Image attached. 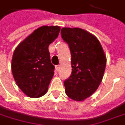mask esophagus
<instances>
[{
    "label": "esophagus",
    "instance_id": "1",
    "mask_svg": "<svg viewBox=\"0 0 125 125\" xmlns=\"http://www.w3.org/2000/svg\"><path fill=\"white\" fill-rule=\"evenodd\" d=\"M60 68H61V65H59V64H58V65H56V72H58Z\"/></svg>",
    "mask_w": 125,
    "mask_h": 125
}]
</instances>
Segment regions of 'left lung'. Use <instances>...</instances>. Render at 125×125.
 <instances>
[{"label": "left lung", "instance_id": "1", "mask_svg": "<svg viewBox=\"0 0 125 125\" xmlns=\"http://www.w3.org/2000/svg\"><path fill=\"white\" fill-rule=\"evenodd\" d=\"M61 32L72 56V74L64 81L66 94L71 99L82 101L99 87L106 67V56L99 41L84 29L64 27Z\"/></svg>", "mask_w": 125, "mask_h": 125}]
</instances>
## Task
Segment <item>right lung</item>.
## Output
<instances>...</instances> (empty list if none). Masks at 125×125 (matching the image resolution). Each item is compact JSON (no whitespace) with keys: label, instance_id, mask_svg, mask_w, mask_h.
Wrapping results in <instances>:
<instances>
[{"label":"right lung","instance_id":"obj_1","mask_svg":"<svg viewBox=\"0 0 125 125\" xmlns=\"http://www.w3.org/2000/svg\"><path fill=\"white\" fill-rule=\"evenodd\" d=\"M61 27L42 26L21 42L14 50L11 71L18 87L31 98H39L47 92L54 74L49 45L57 38Z\"/></svg>","mask_w":125,"mask_h":125}]
</instances>
